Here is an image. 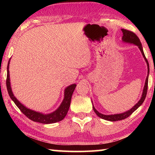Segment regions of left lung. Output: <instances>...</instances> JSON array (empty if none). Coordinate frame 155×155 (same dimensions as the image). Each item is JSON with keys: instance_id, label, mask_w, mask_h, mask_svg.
<instances>
[{"instance_id": "8db88e82", "label": "left lung", "mask_w": 155, "mask_h": 155, "mask_svg": "<svg viewBox=\"0 0 155 155\" xmlns=\"http://www.w3.org/2000/svg\"><path fill=\"white\" fill-rule=\"evenodd\" d=\"M122 33H123V36H122V41L124 43H128V44H134L135 46H137L139 49L140 50V51L142 54L143 57L145 59V61L146 62L147 66H148V75H147V77L146 78V81H145V85H144V87L143 89V92L142 94H141V97L140 101L137 102V103H136L132 108L128 110V111H125L124 113H122V114H111V115H104L101 114V113L98 112L97 110L95 109L94 107L93 103V109L94 112L96 113V114L98 115L99 117L105 120H108V121H111V122H115V121H118V120H124L125 118H127L129 115L134 112L136 109H137L139 107H140L142 103H143L144 100L146 98V94H147V90H148V76H149V72H150V69H149V64L148 62V60L146 59L145 54H144V52L143 51V47L142 45H141V43L140 40V39L138 38V37L135 35L134 33L131 32L130 31L126 30V29H122Z\"/></svg>"}]
</instances>
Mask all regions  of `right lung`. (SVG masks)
<instances>
[{
	"label": "right lung",
	"mask_w": 155,
	"mask_h": 155,
	"mask_svg": "<svg viewBox=\"0 0 155 155\" xmlns=\"http://www.w3.org/2000/svg\"><path fill=\"white\" fill-rule=\"evenodd\" d=\"M9 62L10 59L8 62V65H7V89L8 91L9 95L10 98L14 102L18 108L28 118L33 120L34 122L42 123V124H52L59 122L64 118L66 115L67 113L69 110L70 102H71V98L72 94L74 92L75 87L77 85L76 84H72L65 89L64 90V98L63 100L62 103L60 104L59 107L57 108L55 111L50 113V114H44L42 113L38 112L33 110L27 108L24 104H22L18 100L15 98V96L13 94V91L11 87V83H10V76H9Z\"/></svg>",
	"instance_id": "add662e5"
}]
</instances>
